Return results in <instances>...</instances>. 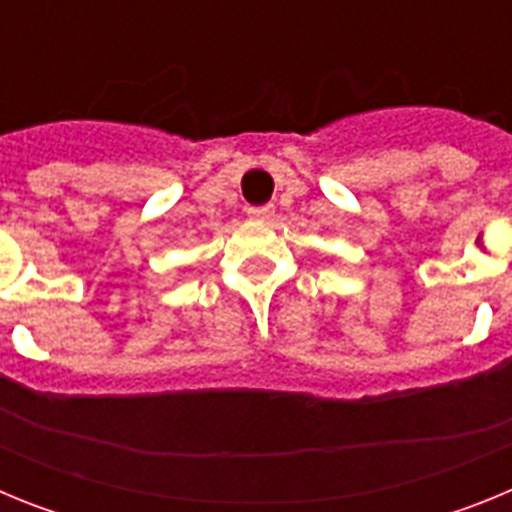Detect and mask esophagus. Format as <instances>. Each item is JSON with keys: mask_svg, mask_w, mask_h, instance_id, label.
<instances>
[{"mask_svg": "<svg viewBox=\"0 0 512 512\" xmlns=\"http://www.w3.org/2000/svg\"><path fill=\"white\" fill-rule=\"evenodd\" d=\"M271 215H274V205L248 207V217H253V220H269Z\"/></svg>", "mask_w": 512, "mask_h": 512, "instance_id": "34e87169", "label": "esophagus"}]
</instances>
